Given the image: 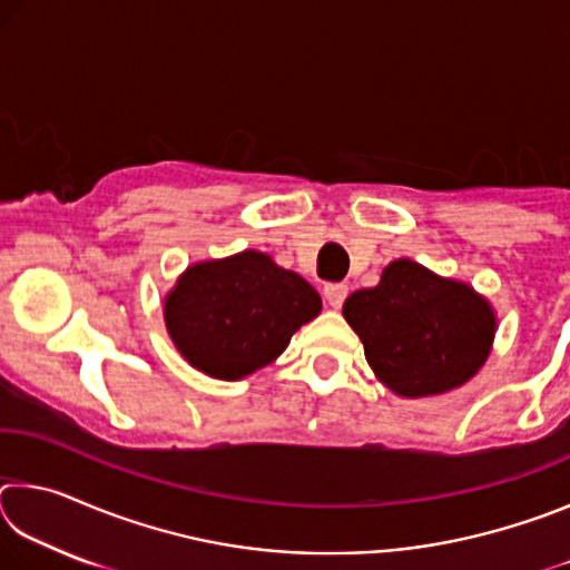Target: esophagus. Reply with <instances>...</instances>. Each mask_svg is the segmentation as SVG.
<instances>
[{"label": "esophagus", "mask_w": 570, "mask_h": 570, "mask_svg": "<svg viewBox=\"0 0 570 570\" xmlns=\"http://www.w3.org/2000/svg\"><path fill=\"white\" fill-rule=\"evenodd\" d=\"M346 294H350V286L346 284H326L324 286V298L330 302L332 308H340L344 304Z\"/></svg>", "instance_id": "esophagus-1"}]
</instances>
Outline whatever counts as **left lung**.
I'll list each match as a JSON object with an SVG mask.
<instances>
[{
	"label": "left lung",
	"mask_w": 570,
	"mask_h": 570,
	"mask_svg": "<svg viewBox=\"0 0 570 570\" xmlns=\"http://www.w3.org/2000/svg\"><path fill=\"white\" fill-rule=\"evenodd\" d=\"M374 374L402 397H430L465 384L488 360L495 316L468 284L400 258L377 286L344 302Z\"/></svg>",
	"instance_id": "obj_1"
}]
</instances>
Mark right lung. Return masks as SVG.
<instances>
[{"label": "right lung", "mask_w": 570, "mask_h": 570, "mask_svg": "<svg viewBox=\"0 0 570 570\" xmlns=\"http://www.w3.org/2000/svg\"><path fill=\"white\" fill-rule=\"evenodd\" d=\"M320 312L312 284L266 254L244 250L190 266L166 298V326L196 370L240 380L274 362Z\"/></svg>", "instance_id": "add662e5"}]
</instances>
